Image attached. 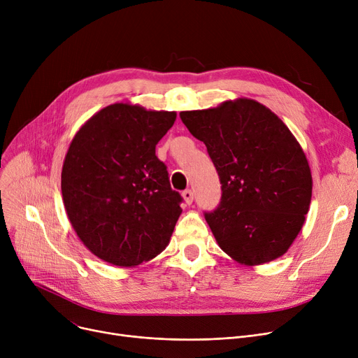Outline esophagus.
<instances>
[{
	"label": "esophagus",
	"mask_w": 358,
	"mask_h": 358,
	"mask_svg": "<svg viewBox=\"0 0 358 358\" xmlns=\"http://www.w3.org/2000/svg\"><path fill=\"white\" fill-rule=\"evenodd\" d=\"M182 197H184V201H185L187 204H192V203H193V199H194V193H193V190L187 189V190L182 192Z\"/></svg>",
	"instance_id": "esophagus-1"
}]
</instances>
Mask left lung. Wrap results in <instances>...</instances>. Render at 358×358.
Segmentation results:
<instances>
[{
    "mask_svg": "<svg viewBox=\"0 0 358 358\" xmlns=\"http://www.w3.org/2000/svg\"><path fill=\"white\" fill-rule=\"evenodd\" d=\"M180 117L208 148L222 184L219 206L204 213L219 247L245 266L283 255L312 199L310 168L289 127L250 99Z\"/></svg>",
    "mask_w": 358,
    "mask_h": 358,
    "instance_id": "left-lung-1",
    "label": "left lung"
}]
</instances>
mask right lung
Instances as JSON below:
<instances>
[{"label": "right lung", "mask_w": 358, "mask_h": 358, "mask_svg": "<svg viewBox=\"0 0 358 358\" xmlns=\"http://www.w3.org/2000/svg\"><path fill=\"white\" fill-rule=\"evenodd\" d=\"M176 117L116 103L87 120L69 145L61 177L68 219L84 245L113 266L152 259L173 235L182 197L155 146Z\"/></svg>", "instance_id": "add662e5"}]
</instances>
